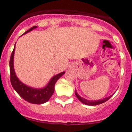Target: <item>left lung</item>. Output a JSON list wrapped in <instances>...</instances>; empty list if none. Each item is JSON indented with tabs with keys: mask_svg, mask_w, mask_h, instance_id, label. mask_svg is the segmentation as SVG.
I'll return each instance as SVG.
<instances>
[{
	"mask_svg": "<svg viewBox=\"0 0 132 132\" xmlns=\"http://www.w3.org/2000/svg\"><path fill=\"white\" fill-rule=\"evenodd\" d=\"M75 93L76 96L77 97V98H78V99L82 103H83L84 104H85V105H91V106L97 105H100V104H101V103H104V102H107V100H109L111 98L112 96L113 95L112 94V95L110 96H109V97H107V98H104V99H103V100H96V101H90V100H86V99H85V98H82L81 96H80L79 94L77 93V91H75Z\"/></svg>",
	"mask_w": 132,
	"mask_h": 132,
	"instance_id": "8db88e82",
	"label": "left lung"
}]
</instances>
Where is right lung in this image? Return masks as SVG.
<instances>
[{"label": "right lung", "instance_id": "obj_1", "mask_svg": "<svg viewBox=\"0 0 132 132\" xmlns=\"http://www.w3.org/2000/svg\"><path fill=\"white\" fill-rule=\"evenodd\" d=\"M37 27H38L37 26H33L29 30L25 32L23 34L31 31L32 29H36ZM14 50H15V46L12 52L10 61H9L10 80L12 86L23 99H24L25 101L29 102V103H34V104H42V103H46L54 94V86H55L56 82L60 77H62V75L65 73V72L63 71V72H61L54 76L51 78L48 84L46 85V87H43V88L36 89L29 87L22 83L21 81H20L16 75L15 71L14 70V65H13Z\"/></svg>", "mask_w": 132, "mask_h": 132}]
</instances>
